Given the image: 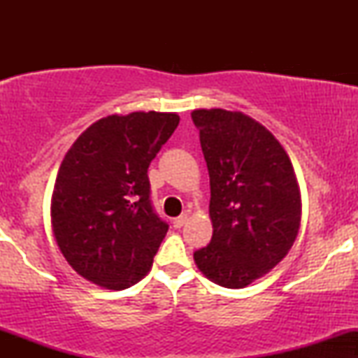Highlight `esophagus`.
Returning a JSON list of instances; mask_svg holds the SVG:
<instances>
[{"mask_svg": "<svg viewBox=\"0 0 358 358\" xmlns=\"http://www.w3.org/2000/svg\"><path fill=\"white\" fill-rule=\"evenodd\" d=\"M187 219H188L187 213H183V215L176 217V219H173V227H175V229H182L183 225L187 224Z\"/></svg>", "mask_w": 358, "mask_h": 358, "instance_id": "esophagus-1", "label": "esophagus"}]
</instances>
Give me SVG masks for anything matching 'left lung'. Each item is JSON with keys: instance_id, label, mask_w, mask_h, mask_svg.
Instances as JSON below:
<instances>
[{"instance_id": "left-lung-1", "label": "left lung", "mask_w": 358, "mask_h": 358, "mask_svg": "<svg viewBox=\"0 0 358 358\" xmlns=\"http://www.w3.org/2000/svg\"><path fill=\"white\" fill-rule=\"evenodd\" d=\"M193 124L210 176L212 241L195 250L215 285L239 289L268 274L293 248L301 193L281 143L241 110L195 109Z\"/></svg>"}]
</instances>
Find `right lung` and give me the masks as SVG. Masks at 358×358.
Wrapping results in <instances>:
<instances>
[{
  "label": "right lung",
  "instance_id": "1",
  "mask_svg": "<svg viewBox=\"0 0 358 358\" xmlns=\"http://www.w3.org/2000/svg\"><path fill=\"white\" fill-rule=\"evenodd\" d=\"M180 122L176 113L113 114L90 124L57 173L50 217L77 274L104 289L136 285L153 266L168 224L150 200L148 166Z\"/></svg>",
  "mask_w": 358,
  "mask_h": 358
}]
</instances>
